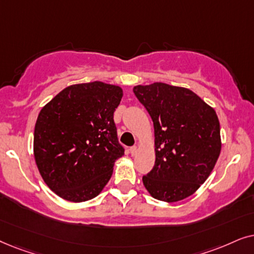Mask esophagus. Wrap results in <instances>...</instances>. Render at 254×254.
Returning <instances> with one entry per match:
<instances>
[{
  "label": "esophagus",
  "instance_id": "1",
  "mask_svg": "<svg viewBox=\"0 0 254 254\" xmlns=\"http://www.w3.org/2000/svg\"><path fill=\"white\" fill-rule=\"evenodd\" d=\"M137 152H138V147H137V146L130 147V153H131V155H136Z\"/></svg>",
  "mask_w": 254,
  "mask_h": 254
}]
</instances>
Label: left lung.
Masks as SVG:
<instances>
[{"label":"left lung","mask_w":254,"mask_h":254,"mask_svg":"<svg viewBox=\"0 0 254 254\" xmlns=\"http://www.w3.org/2000/svg\"><path fill=\"white\" fill-rule=\"evenodd\" d=\"M133 93L154 127L155 164L143 177L145 188L157 200H184L207 180L219 157L217 115L187 88L155 82Z\"/></svg>","instance_id":"left-lung-1"}]
</instances>
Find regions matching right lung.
Here are the masks:
<instances>
[{
	"mask_svg": "<svg viewBox=\"0 0 254 254\" xmlns=\"http://www.w3.org/2000/svg\"><path fill=\"white\" fill-rule=\"evenodd\" d=\"M123 92L100 81L69 86L40 110L33 152L45 184L70 202L92 200L124 154L114 113Z\"/></svg>",
	"mask_w": 254,
	"mask_h": 254,
	"instance_id": "1",
	"label": "right lung"
}]
</instances>
